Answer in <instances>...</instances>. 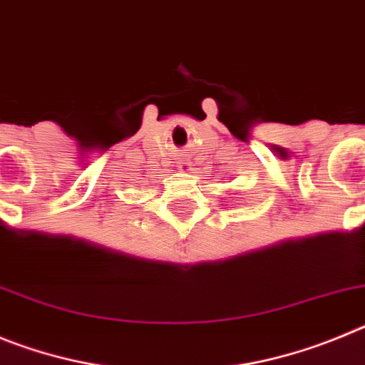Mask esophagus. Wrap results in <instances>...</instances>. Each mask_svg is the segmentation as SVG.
Here are the masks:
<instances>
[{
    "label": "esophagus",
    "instance_id": "1",
    "mask_svg": "<svg viewBox=\"0 0 365 365\" xmlns=\"http://www.w3.org/2000/svg\"><path fill=\"white\" fill-rule=\"evenodd\" d=\"M178 169L183 170V173H187V170H190V163L185 162V160H183V162H178Z\"/></svg>",
    "mask_w": 365,
    "mask_h": 365
}]
</instances>
